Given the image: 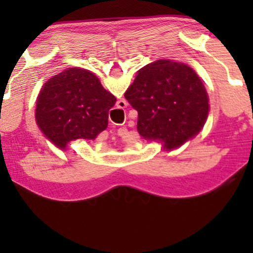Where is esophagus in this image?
<instances>
[{
	"label": "esophagus",
	"mask_w": 253,
	"mask_h": 253,
	"mask_svg": "<svg viewBox=\"0 0 253 253\" xmlns=\"http://www.w3.org/2000/svg\"><path fill=\"white\" fill-rule=\"evenodd\" d=\"M126 132H127L126 128H119L117 134H119V136H125V134H126Z\"/></svg>",
	"instance_id": "34e87169"
}]
</instances>
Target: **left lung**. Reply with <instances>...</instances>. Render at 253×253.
Listing matches in <instances>:
<instances>
[{"label": "left lung", "mask_w": 253, "mask_h": 253, "mask_svg": "<svg viewBox=\"0 0 253 253\" xmlns=\"http://www.w3.org/2000/svg\"><path fill=\"white\" fill-rule=\"evenodd\" d=\"M125 98L138 112V133L147 141L162 142L168 150L193 138L208 117L202 81L190 66L171 60L141 68Z\"/></svg>", "instance_id": "1"}]
</instances>
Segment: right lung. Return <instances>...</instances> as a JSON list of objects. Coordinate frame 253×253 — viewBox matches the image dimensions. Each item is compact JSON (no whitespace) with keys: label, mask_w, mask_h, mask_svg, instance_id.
<instances>
[{"label":"right lung","mask_w":253,"mask_h":253,"mask_svg":"<svg viewBox=\"0 0 253 253\" xmlns=\"http://www.w3.org/2000/svg\"><path fill=\"white\" fill-rule=\"evenodd\" d=\"M115 103L116 98L94 73L67 68L42 85L35 120L48 141L65 149L76 139H95L108 127L109 110Z\"/></svg>","instance_id":"obj_1"}]
</instances>
